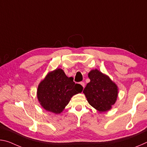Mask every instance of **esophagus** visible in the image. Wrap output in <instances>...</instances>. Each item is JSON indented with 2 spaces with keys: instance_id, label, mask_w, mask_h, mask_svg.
I'll list each match as a JSON object with an SVG mask.
<instances>
[{
  "instance_id": "1",
  "label": "esophagus",
  "mask_w": 147,
  "mask_h": 147,
  "mask_svg": "<svg viewBox=\"0 0 147 147\" xmlns=\"http://www.w3.org/2000/svg\"><path fill=\"white\" fill-rule=\"evenodd\" d=\"M80 84V85H82V86L83 88H84V87H85V84H84V82H81Z\"/></svg>"
}]
</instances>
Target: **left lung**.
Segmentation results:
<instances>
[{"label":"left lung","instance_id":"obj_1","mask_svg":"<svg viewBox=\"0 0 147 147\" xmlns=\"http://www.w3.org/2000/svg\"><path fill=\"white\" fill-rule=\"evenodd\" d=\"M90 82L84 88L89 104L99 112H105L112 108L118 96V88L109 77L97 69L88 74Z\"/></svg>","mask_w":147,"mask_h":147}]
</instances>
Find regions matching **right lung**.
<instances>
[{
    "instance_id": "add662e5",
    "label": "right lung",
    "mask_w": 147,
    "mask_h": 147,
    "mask_svg": "<svg viewBox=\"0 0 147 147\" xmlns=\"http://www.w3.org/2000/svg\"><path fill=\"white\" fill-rule=\"evenodd\" d=\"M82 90L83 87L74 83L73 77H67L62 69H56L47 74L39 83L37 96L45 110L59 114L69 104L72 96Z\"/></svg>"
}]
</instances>
